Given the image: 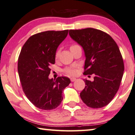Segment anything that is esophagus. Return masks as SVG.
<instances>
[{"label": "esophagus", "mask_w": 135, "mask_h": 135, "mask_svg": "<svg viewBox=\"0 0 135 135\" xmlns=\"http://www.w3.org/2000/svg\"><path fill=\"white\" fill-rule=\"evenodd\" d=\"M70 80H71V82H74V81L76 80V78H70Z\"/></svg>", "instance_id": "34e87169"}]
</instances>
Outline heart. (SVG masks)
Masks as SVG:
<instances>
[{
    "mask_svg": "<svg viewBox=\"0 0 135 135\" xmlns=\"http://www.w3.org/2000/svg\"><path fill=\"white\" fill-rule=\"evenodd\" d=\"M77 46H78V45H72V46L70 47V49L73 48H74V47ZM59 51H57L56 52V54H55V58H56L57 59L59 57ZM65 71L67 73L69 74V75H74V74H75V73H76V70L73 68H67L65 70Z\"/></svg>",
    "mask_w": 135,
    "mask_h": 135,
    "instance_id": "obj_1",
    "label": "heart"
}]
</instances>
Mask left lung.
Instances as JSON below:
<instances>
[{
    "instance_id": "obj_1",
    "label": "left lung",
    "mask_w": 135,
    "mask_h": 135,
    "mask_svg": "<svg viewBox=\"0 0 135 135\" xmlns=\"http://www.w3.org/2000/svg\"><path fill=\"white\" fill-rule=\"evenodd\" d=\"M70 37L84 51V75H94V80L84 79L86 86L81 98L89 107L100 108L116 94L124 75L122 56L116 43L102 30L86 28L70 30Z\"/></svg>"
}]
</instances>
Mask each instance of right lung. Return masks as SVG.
<instances>
[{
    "mask_svg": "<svg viewBox=\"0 0 135 135\" xmlns=\"http://www.w3.org/2000/svg\"><path fill=\"white\" fill-rule=\"evenodd\" d=\"M68 30L45 31L32 35L24 43L18 58V71L22 90L39 109L51 110L63 100L62 92L71 81L67 77L49 78L51 64L59 45Z\"/></svg>",
    "mask_w": 135,
    "mask_h": 135,
    "instance_id": "add662e5",
    "label": "right lung"
}]
</instances>
